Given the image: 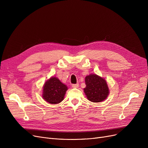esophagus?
Wrapping results in <instances>:
<instances>
[{"label": "esophagus", "mask_w": 148, "mask_h": 148, "mask_svg": "<svg viewBox=\"0 0 148 148\" xmlns=\"http://www.w3.org/2000/svg\"><path fill=\"white\" fill-rule=\"evenodd\" d=\"M72 87H73V88H79V84H78V83H77V84H73L72 85Z\"/></svg>", "instance_id": "34e87169"}]
</instances>
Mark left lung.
Here are the masks:
<instances>
[{
  "mask_svg": "<svg viewBox=\"0 0 148 148\" xmlns=\"http://www.w3.org/2000/svg\"><path fill=\"white\" fill-rule=\"evenodd\" d=\"M84 94L91 102L99 103L105 100L109 94V89L105 79L97 74H90L85 78Z\"/></svg>",
  "mask_w": 148,
  "mask_h": 148,
  "instance_id": "left-lung-1",
  "label": "left lung"
}]
</instances>
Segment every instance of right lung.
Listing matches in <instances>:
<instances>
[{"label":"right lung","mask_w":148,"mask_h":148,"mask_svg":"<svg viewBox=\"0 0 148 148\" xmlns=\"http://www.w3.org/2000/svg\"><path fill=\"white\" fill-rule=\"evenodd\" d=\"M68 88L58 78L52 77L45 82L42 90V98L49 103L56 104L63 101Z\"/></svg>","instance_id":"add662e5"}]
</instances>
